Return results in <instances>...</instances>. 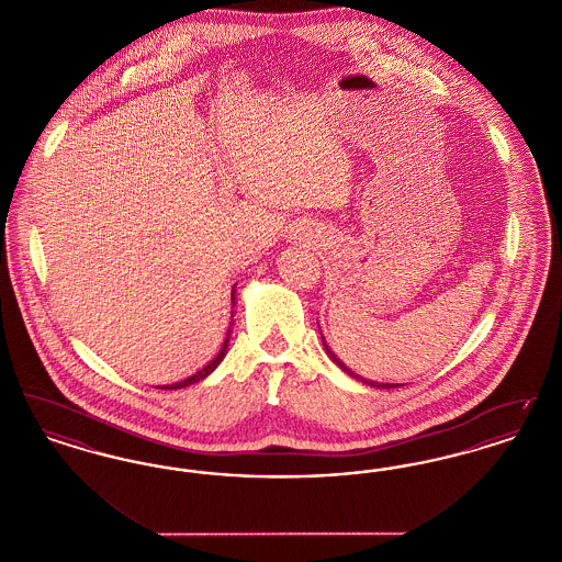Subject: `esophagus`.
Segmentation results:
<instances>
[{"mask_svg": "<svg viewBox=\"0 0 562 562\" xmlns=\"http://www.w3.org/2000/svg\"><path fill=\"white\" fill-rule=\"evenodd\" d=\"M293 240L307 241V244H314L318 241V232H314V227L305 225V223H299L293 229Z\"/></svg>", "mask_w": 562, "mask_h": 562, "instance_id": "1", "label": "esophagus"}]
</instances>
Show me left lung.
Listing matches in <instances>:
<instances>
[{
    "label": "left lung",
    "mask_w": 562,
    "mask_h": 562,
    "mask_svg": "<svg viewBox=\"0 0 562 562\" xmlns=\"http://www.w3.org/2000/svg\"><path fill=\"white\" fill-rule=\"evenodd\" d=\"M318 328H321V324H318ZM322 335V330H321ZM322 346H324V351H326V356L344 371V373L349 374L351 379H356V381H360V383H364V385H371V387H376V390H390V387H401L398 383H379V381H369V379H364V376H360L358 373H353L349 367H346L339 358H337V353L333 351V349L328 348V344H326V339H324V335H322Z\"/></svg>",
    "instance_id": "obj_1"
}]
</instances>
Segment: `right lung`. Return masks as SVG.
<instances>
[{
	"label": "right lung",
	"instance_id": "obj_1",
	"mask_svg": "<svg viewBox=\"0 0 562 562\" xmlns=\"http://www.w3.org/2000/svg\"><path fill=\"white\" fill-rule=\"evenodd\" d=\"M232 307H236V284H234V289H232ZM234 314H236V312H232V322H229V328H227V337H225V341H223V348L218 349V353L214 356L213 360H211L206 367H202L200 371L189 374V376L181 379V381H177V383L161 385V390H179V387H188V385H193V383H198V381H202V379H206L209 374L213 373L214 369L223 362V358H225V353H227V348H229L232 326H234Z\"/></svg>",
	"mask_w": 562,
	"mask_h": 562
}]
</instances>
